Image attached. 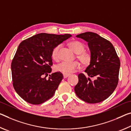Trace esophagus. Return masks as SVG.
<instances>
[{
  "label": "esophagus",
  "instance_id": "obj_1",
  "mask_svg": "<svg viewBox=\"0 0 131 131\" xmlns=\"http://www.w3.org/2000/svg\"><path fill=\"white\" fill-rule=\"evenodd\" d=\"M63 78H67L68 76H69V74H65V73H63Z\"/></svg>",
  "mask_w": 131,
  "mask_h": 131
}]
</instances>
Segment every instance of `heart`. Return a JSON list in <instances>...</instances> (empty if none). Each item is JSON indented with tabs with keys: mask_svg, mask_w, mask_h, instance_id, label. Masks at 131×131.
Here are the masks:
<instances>
[{
	"mask_svg": "<svg viewBox=\"0 0 131 131\" xmlns=\"http://www.w3.org/2000/svg\"><path fill=\"white\" fill-rule=\"evenodd\" d=\"M69 46L72 50L77 54V58L83 66H88L92 61V55L89 51H84V45L79 41H72L69 43ZM60 45H58L53 48L51 52L52 58L53 59H58V52ZM80 68L78 62H62L55 66V70L63 73L69 74Z\"/></svg>",
	"mask_w": 131,
	"mask_h": 131,
	"instance_id": "1",
	"label": "heart"
}]
</instances>
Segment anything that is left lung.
<instances>
[{"label": "left lung", "mask_w": 131, "mask_h": 131, "mask_svg": "<svg viewBox=\"0 0 131 131\" xmlns=\"http://www.w3.org/2000/svg\"><path fill=\"white\" fill-rule=\"evenodd\" d=\"M88 43L92 61L84 74L78 75L79 82L74 92L79 98L88 103L101 102L115 90L118 82L120 61L113 44L96 33L86 32L77 35Z\"/></svg>", "instance_id": "8db88e82"}]
</instances>
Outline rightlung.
<instances>
[{
  "label": "right lung",
  "mask_w": 131,
  "mask_h": 131,
  "mask_svg": "<svg viewBox=\"0 0 131 131\" xmlns=\"http://www.w3.org/2000/svg\"><path fill=\"white\" fill-rule=\"evenodd\" d=\"M70 34L39 33L23 41L12 62L13 85L16 92L28 103L37 105L51 99L63 79L57 72L49 74L53 48L70 38Z\"/></svg>",
  "instance_id": "right-lung-1"
}]
</instances>
